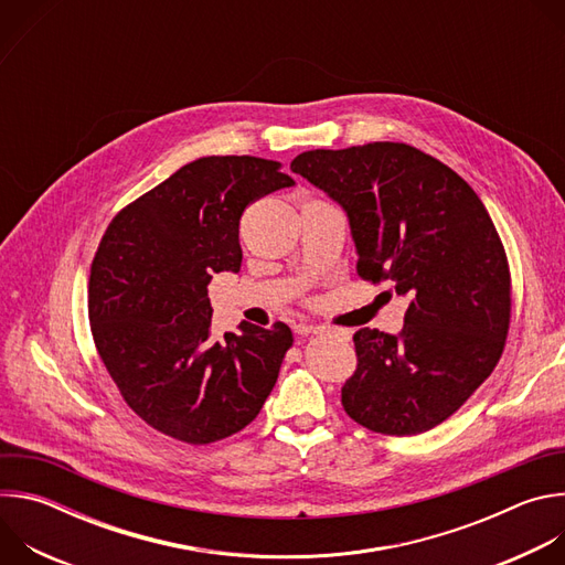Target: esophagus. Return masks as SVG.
<instances>
[{
  "label": "esophagus",
  "instance_id": "1",
  "mask_svg": "<svg viewBox=\"0 0 565 565\" xmlns=\"http://www.w3.org/2000/svg\"><path fill=\"white\" fill-rule=\"evenodd\" d=\"M327 329L324 327H312V324H299L297 327V333H301V335H308V333H324Z\"/></svg>",
  "mask_w": 565,
  "mask_h": 565
}]
</instances>
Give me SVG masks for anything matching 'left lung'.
Returning <instances> with one entry per match:
<instances>
[{
    "label": "left lung",
    "mask_w": 565,
    "mask_h": 565,
    "mask_svg": "<svg viewBox=\"0 0 565 565\" xmlns=\"http://www.w3.org/2000/svg\"><path fill=\"white\" fill-rule=\"evenodd\" d=\"M290 170L347 210L358 275L409 299L399 335H353L344 412L384 436L434 429L490 377L510 331V264L486 205L451 168L405 142L312 149Z\"/></svg>",
    "instance_id": "1"
}]
</instances>
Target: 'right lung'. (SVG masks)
Wrapping results in <instances>:
<instances>
[{"mask_svg": "<svg viewBox=\"0 0 565 565\" xmlns=\"http://www.w3.org/2000/svg\"><path fill=\"white\" fill-rule=\"evenodd\" d=\"M290 185L277 160L205 156L111 218L92 264V335L127 407L156 431L210 445L259 416L292 333L241 321L212 338L207 284L238 273L246 207Z\"/></svg>", "mask_w": 565, "mask_h": 565, "instance_id": "obj_1", "label": "right lung"}]
</instances>
